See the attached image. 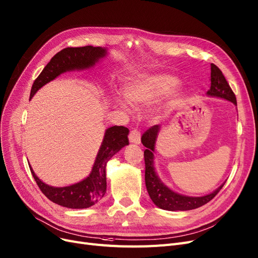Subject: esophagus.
Here are the masks:
<instances>
[{"label":"esophagus","instance_id":"obj_1","mask_svg":"<svg viewBox=\"0 0 258 258\" xmlns=\"http://www.w3.org/2000/svg\"><path fill=\"white\" fill-rule=\"evenodd\" d=\"M140 138H141V135H140V133H139L137 130L131 131L130 135H128V139H130L131 144L139 145V144H140Z\"/></svg>","mask_w":258,"mask_h":258}]
</instances>
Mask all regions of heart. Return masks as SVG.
<instances>
[{"mask_svg":"<svg viewBox=\"0 0 258 258\" xmlns=\"http://www.w3.org/2000/svg\"><path fill=\"white\" fill-rule=\"evenodd\" d=\"M177 83L175 76L167 73H140L135 75L124 87V94L128 102L136 106L153 102L169 91L171 95H175L177 90L173 88ZM117 104L126 109V102L117 98Z\"/></svg>","mask_w":258,"mask_h":258,"instance_id":"obj_1","label":"heart"}]
</instances>
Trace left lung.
<instances>
[{"mask_svg": "<svg viewBox=\"0 0 258 258\" xmlns=\"http://www.w3.org/2000/svg\"><path fill=\"white\" fill-rule=\"evenodd\" d=\"M211 89L206 94L208 97L220 98L234 103L237 106L236 97L226 82L221 70L214 63L211 64ZM160 132V125H154L149 128L141 137V142L147 149L145 150V164H146V186L148 194L153 203L165 211H191L201 207L213 200L216 195L220 191L224 184L218 187L212 194L203 197H188L179 195L172 189L166 186L157 175L154 167V152L155 145Z\"/></svg>", "mask_w": 258, "mask_h": 258, "instance_id": "8db88e82", "label": "left lung"}]
</instances>
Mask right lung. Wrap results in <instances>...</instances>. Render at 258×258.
<instances>
[{"label": "right lung", "mask_w": 258, "mask_h": 258, "mask_svg": "<svg viewBox=\"0 0 258 258\" xmlns=\"http://www.w3.org/2000/svg\"><path fill=\"white\" fill-rule=\"evenodd\" d=\"M106 55L107 49L102 46L66 47L53 56L50 62L35 80L30 99L45 84L55 80L57 76L69 71L89 69ZM128 128L118 125L105 131L90 174L81 182L70 186L54 187L43 183L28 164L38 187L52 202L67 208L82 209L97 204L106 192V165L117 152L128 145Z\"/></svg>", "instance_id": "right-lung-1"}]
</instances>
